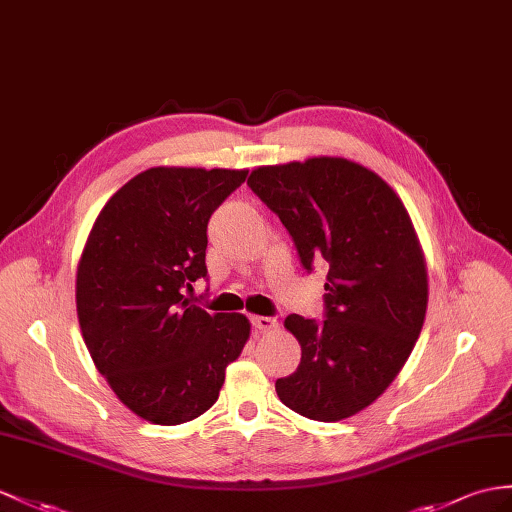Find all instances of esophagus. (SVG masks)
Here are the masks:
<instances>
[{
    "label": "esophagus",
    "instance_id": "34e87169",
    "mask_svg": "<svg viewBox=\"0 0 512 512\" xmlns=\"http://www.w3.org/2000/svg\"><path fill=\"white\" fill-rule=\"evenodd\" d=\"M252 326L258 332H271V330L278 328V321L271 319V317H252Z\"/></svg>",
    "mask_w": 512,
    "mask_h": 512
}]
</instances>
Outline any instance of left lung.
Here are the masks:
<instances>
[{
	"label": "left lung",
	"mask_w": 512,
	"mask_h": 512,
	"mask_svg": "<svg viewBox=\"0 0 512 512\" xmlns=\"http://www.w3.org/2000/svg\"><path fill=\"white\" fill-rule=\"evenodd\" d=\"M247 184L289 230L304 269L328 267L326 319H284L302 360L276 393L308 419L352 417L397 378L426 319L428 271L413 221L378 173L347 158L258 167Z\"/></svg>",
	"instance_id": "1"
}]
</instances>
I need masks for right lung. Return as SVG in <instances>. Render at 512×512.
I'll return each instance as SVG.
<instances>
[{
    "label": "right lung",
    "mask_w": 512,
    "mask_h": 512,
    "mask_svg": "<svg viewBox=\"0 0 512 512\" xmlns=\"http://www.w3.org/2000/svg\"><path fill=\"white\" fill-rule=\"evenodd\" d=\"M245 178V169L152 167L108 199L86 239L76 278L84 343L145 421L204 415L249 339L245 315H210L182 295L206 280L208 219Z\"/></svg>",
    "instance_id": "obj_1"
}]
</instances>
